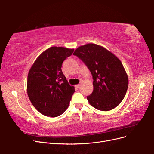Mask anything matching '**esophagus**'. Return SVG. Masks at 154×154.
<instances>
[{"label": "esophagus", "mask_w": 154, "mask_h": 154, "mask_svg": "<svg viewBox=\"0 0 154 154\" xmlns=\"http://www.w3.org/2000/svg\"><path fill=\"white\" fill-rule=\"evenodd\" d=\"M75 87H76V88H79V87H80V85H75Z\"/></svg>", "instance_id": "1"}]
</instances>
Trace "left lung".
Segmentation results:
<instances>
[{
  "mask_svg": "<svg viewBox=\"0 0 154 154\" xmlns=\"http://www.w3.org/2000/svg\"><path fill=\"white\" fill-rule=\"evenodd\" d=\"M76 55L85 63L92 75L93 92L88 103L101 111L114 109L123 101L128 86V78L120 60L111 51L95 44L78 48Z\"/></svg>",
  "mask_w": 154,
  "mask_h": 154,
  "instance_id": "8db88e82",
  "label": "left lung"
}]
</instances>
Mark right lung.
Instances as JSON below:
<instances>
[{
  "label": "right lung",
  "instance_id": "1",
  "mask_svg": "<svg viewBox=\"0 0 154 154\" xmlns=\"http://www.w3.org/2000/svg\"><path fill=\"white\" fill-rule=\"evenodd\" d=\"M74 49L49 48L32 64L27 76V92L32 105L39 112L57 117L67 110L75 91L62 71V63Z\"/></svg>",
  "mask_w": 154,
  "mask_h": 154
}]
</instances>
